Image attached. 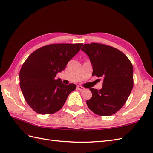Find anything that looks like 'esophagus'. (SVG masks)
I'll return each instance as SVG.
<instances>
[{
	"instance_id": "34e87169",
	"label": "esophagus",
	"mask_w": 153,
	"mask_h": 153,
	"mask_svg": "<svg viewBox=\"0 0 153 153\" xmlns=\"http://www.w3.org/2000/svg\"><path fill=\"white\" fill-rule=\"evenodd\" d=\"M77 88L78 90H79V91H83V90H85V88L83 87H81V86H77Z\"/></svg>"
}]
</instances>
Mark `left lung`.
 Returning <instances> with one entry per match:
<instances>
[{
    "instance_id": "left-lung-1",
    "label": "left lung",
    "mask_w": 153,
    "mask_h": 153,
    "mask_svg": "<svg viewBox=\"0 0 153 153\" xmlns=\"http://www.w3.org/2000/svg\"><path fill=\"white\" fill-rule=\"evenodd\" d=\"M81 50L89 57L93 74L103 80L100 90L89 88L92 98L87 105L95 114L110 116L125 104L134 86L133 66L123 52L107 45L84 44Z\"/></svg>"
}]
</instances>
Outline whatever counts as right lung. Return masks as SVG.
Here are the masks:
<instances>
[{
  "mask_svg": "<svg viewBox=\"0 0 153 153\" xmlns=\"http://www.w3.org/2000/svg\"><path fill=\"white\" fill-rule=\"evenodd\" d=\"M82 44H56L36 49L25 61L19 72V84L28 105L39 114H53L62 108L76 85L55 79L58 72L79 51Z\"/></svg>",
  "mask_w": 153,
  "mask_h": 153,
  "instance_id": "right-lung-1",
  "label": "right lung"
}]
</instances>
